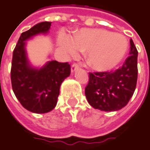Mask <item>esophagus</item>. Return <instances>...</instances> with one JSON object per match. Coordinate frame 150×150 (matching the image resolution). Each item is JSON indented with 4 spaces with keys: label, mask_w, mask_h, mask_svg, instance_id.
<instances>
[{
    "label": "esophagus",
    "mask_w": 150,
    "mask_h": 150,
    "mask_svg": "<svg viewBox=\"0 0 150 150\" xmlns=\"http://www.w3.org/2000/svg\"><path fill=\"white\" fill-rule=\"evenodd\" d=\"M78 67H79V65L77 64H73L71 66V71H72V73H73L74 71H76V70L78 69Z\"/></svg>",
    "instance_id": "esophagus-1"
}]
</instances>
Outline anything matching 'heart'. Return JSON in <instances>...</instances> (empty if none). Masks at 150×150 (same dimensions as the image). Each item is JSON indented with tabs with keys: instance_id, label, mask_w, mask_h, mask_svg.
Returning a JSON list of instances; mask_svg holds the SVG:
<instances>
[{
	"instance_id": "b5f03b06",
	"label": "heart",
	"mask_w": 150,
	"mask_h": 150,
	"mask_svg": "<svg viewBox=\"0 0 150 150\" xmlns=\"http://www.w3.org/2000/svg\"><path fill=\"white\" fill-rule=\"evenodd\" d=\"M61 47L72 55L77 51H86V62L98 71L113 69L124 59L128 43L122 34L113 33L101 28H83L70 38L66 34L59 36Z\"/></svg>"
}]
</instances>
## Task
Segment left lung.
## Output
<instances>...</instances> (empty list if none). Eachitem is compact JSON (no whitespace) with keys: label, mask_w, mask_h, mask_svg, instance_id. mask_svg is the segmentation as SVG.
<instances>
[{"label":"left lung","mask_w":150,"mask_h":150,"mask_svg":"<svg viewBox=\"0 0 150 150\" xmlns=\"http://www.w3.org/2000/svg\"><path fill=\"white\" fill-rule=\"evenodd\" d=\"M130 45V55L116 71L89 73L85 95L93 108L106 112L119 110L133 96L138 74V51L132 39Z\"/></svg>","instance_id":"1"}]
</instances>
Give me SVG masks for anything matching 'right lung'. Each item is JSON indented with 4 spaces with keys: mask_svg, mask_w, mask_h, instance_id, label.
Instances as JSON below:
<instances>
[{
    "mask_svg": "<svg viewBox=\"0 0 150 150\" xmlns=\"http://www.w3.org/2000/svg\"><path fill=\"white\" fill-rule=\"evenodd\" d=\"M50 22H42L23 33L13 52L10 78L12 89L23 108L30 112L45 113L57 104L60 85L71 73L68 62H48L42 69L31 67L25 51V41L39 33H46Z\"/></svg>",
    "mask_w": 150,
    "mask_h": 150,
    "instance_id": "1",
    "label": "right lung"
}]
</instances>
